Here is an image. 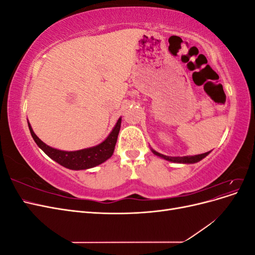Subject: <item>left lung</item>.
<instances>
[{
	"label": "left lung",
	"instance_id": "8db88e82",
	"mask_svg": "<svg viewBox=\"0 0 255 255\" xmlns=\"http://www.w3.org/2000/svg\"><path fill=\"white\" fill-rule=\"evenodd\" d=\"M153 153L155 154V155L157 156H160L163 157L169 161H173V163H183V164H192V163H197V161L201 160L202 158H204L208 153L210 152H206V153H203V154H199V155H195V156H184V157H173V156H165L163 155V154H160L156 151L152 150Z\"/></svg>",
	"mask_w": 255,
	"mask_h": 255
}]
</instances>
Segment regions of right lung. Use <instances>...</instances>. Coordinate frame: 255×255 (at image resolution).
Masks as SVG:
<instances>
[{"label": "right lung", "mask_w": 255, "mask_h": 255, "mask_svg": "<svg viewBox=\"0 0 255 255\" xmlns=\"http://www.w3.org/2000/svg\"><path fill=\"white\" fill-rule=\"evenodd\" d=\"M120 126L121 118H119L117 123H116L114 129L112 130V133L102 143H100L96 146H92V148L70 152L60 151L57 149L51 148V146L45 144L36 136L29 123L28 128L37 145L39 146L49 157H51L52 159L55 160L56 163L66 168L72 169V170H82V169H88L102 164L113 155L116 142H117Z\"/></svg>", "instance_id": "add662e5"}]
</instances>
